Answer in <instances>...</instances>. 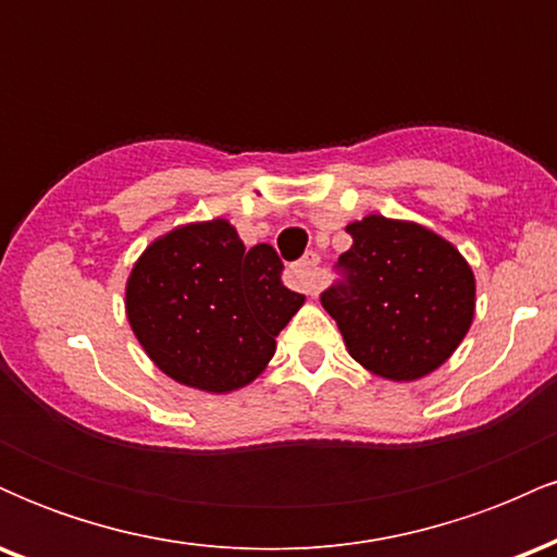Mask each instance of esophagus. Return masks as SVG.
<instances>
[{
	"instance_id": "obj_1",
	"label": "esophagus",
	"mask_w": 557,
	"mask_h": 557,
	"mask_svg": "<svg viewBox=\"0 0 557 557\" xmlns=\"http://www.w3.org/2000/svg\"><path fill=\"white\" fill-rule=\"evenodd\" d=\"M290 272H293V277H296L298 290L309 293V296H317L322 280H319V257L314 251H309L304 259L298 261V264H293Z\"/></svg>"
}]
</instances>
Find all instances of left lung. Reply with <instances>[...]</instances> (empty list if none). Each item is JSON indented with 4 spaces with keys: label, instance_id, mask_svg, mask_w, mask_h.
I'll use <instances>...</instances> for the list:
<instances>
[{
    "label": "left lung",
    "instance_id": "left-lung-1",
    "mask_svg": "<svg viewBox=\"0 0 557 557\" xmlns=\"http://www.w3.org/2000/svg\"><path fill=\"white\" fill-rule=\"evenodd\" d=\"M345 280L322 293L348 354L393 382L432 374L474 322L476 280L450 240L408 220L369 214L345 227Z\"/></svg>",
    "mask_w": 557,
    "mask_h": 557
}]
</instances>
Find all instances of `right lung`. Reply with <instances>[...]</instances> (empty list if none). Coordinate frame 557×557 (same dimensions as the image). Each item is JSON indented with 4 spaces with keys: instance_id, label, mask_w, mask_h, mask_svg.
<instances>
[{
    "instance_id": "obj_1",
    "label": "right lung",
    "mask_w": 557,
    "mask_h": 557,
    "mask_svg": "<svg viewBox=\"0 0 557 557\" xmlns=\"http://www.w3.org/2000/svg\"><path fill=\"white\" fill-rule=\"evenodd\" d=\"M300 306L270 243L246 248L222 216L159 235L125 285L127 322L154 367L216 395L264 372Z\"/></svg>"
}]
</instances>
